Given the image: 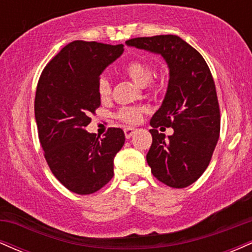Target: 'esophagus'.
<instances>
[{"instance_id":"obj_1","label":"esophagus","mask_w":252,"mask_h":252,"mask_svg":"<svg viewBox=\"0 0 252 252\" xmlns=\"http://www.w3.org/2000/svg\"><path fill=\"white\" fill-rule=\"evenodd\" d=\"M135 129L134 128H126L124 129V135H126V138H130L132 135H134Z\"/></svg>"}]
</instances>
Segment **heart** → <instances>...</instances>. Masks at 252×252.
Listing matches in <instances>:
<instances>
[{"mask_svg":"<svg viewBox=\"0 0 252 252\" xmlns=\"http://www.w3.org/2000/svg\"><path fill=\"white\" fill-rule=\"evenodd\" d=\"M123 72L128 76L135 84L140 86L147 85L150 82L153 76V67L148 62L135 59L126 63ZM153 89H156V85H152ZM98 94L102 99H106L111 94V85L105 77H102L98 82ZM144 109L140 106H123L118 110L117 117L123 122L129 124L138 123L142 120Z\"/></svg>","mask_w":252,"mask_h":252,"instance_id":"1","label":"heart"}]
</instances>
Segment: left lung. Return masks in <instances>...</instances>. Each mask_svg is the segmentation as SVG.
I'll use <instances>...</instances> for the list:
<instances>
[{
  "mask_svg": "<svg viewBox=\"0 0 252 252\" xmlns=\"http://www.w3.org/2000/svg\"><path fill=\"white\" fill-rule=\"evenodd\" d=\"M128 46L160 54L169 68V82L161 108L150 120L153 143L147 162L158 181L184 189L209 166L220 131V112L212 74L195 48L176 35L135 37ZM172 126L167 139L157 128Z\"/></svg>",
  "mask_w": 252,
  "mask_h": 252,
  "instance_id": "1",
  "label": "left lung"
}]
</instances>
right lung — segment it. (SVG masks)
<instances>
[{
  "label": "right lung",
  "instance_id": "right-lung-1",
  "mask_svg": "<svg viewBox=\"0 0 252 252\" xmlns=\"http://www.w3.org/2000/svg\"><path fill=\"white\" fill-rule=\"evenodd\" d=\"M123 51V45L76 40L46 65L37 83L34 111L43 155L54 176L77 194H91L111 180L126 141L120 128H109L103 138L85 130L100 105L99 76Z\"/></svg>",
  "mask_w": 252,
  "mask_h": 252
}]
</instances>
